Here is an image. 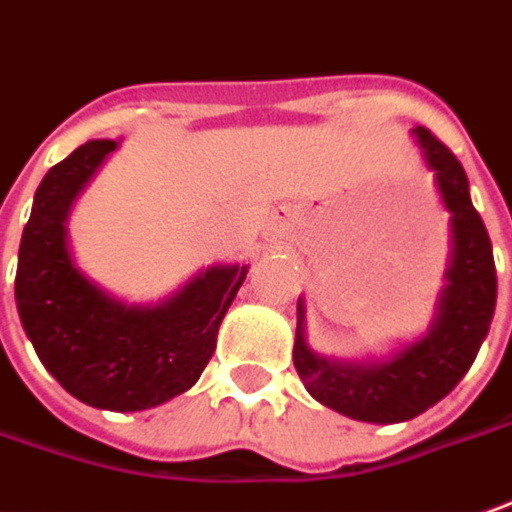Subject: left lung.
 <instances>
[{"mask_svg":"<svg viewBox=\"0 0 512 512\" xmlns=\"http://www.w3.org/2000/svg\"><path fill=\"white\" fill-rule=\"evenodd\" d=\"M425 163L437 177L451 211V267L437 304V318L420 341L394 358L344 363L315 355L304 338V304L298 301L293 363L307 392L338 414L360 423H403L440 403L471 369L496 310V264L485 222L473 208L465 168L425 126L414 129Z\"/></svg>","mask_w":512,"mask_h":512,"instance_id":"8db88e82","label":"left lung"}]
</instances>
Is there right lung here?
<instances>
[{
    "label": "right lung",
    "mask_w": 512,
    "mask_h": 512,
    "mask_svg": "<svg viewBox=\"0 0 512 512\" xmlns=\"http://www.w3.org/2000/svg\"><path fill=\"white\" fill-rule=\"evenodd\" d=\"M115 140H89L36 188L16 267V307L44 369L81 403L143 411L188 392L216 349V332L248 264H216L160 304L106 296L75 267L67 214Z\"/></svg>",
    "instance_id": "add662e5"
}]
</instances>
